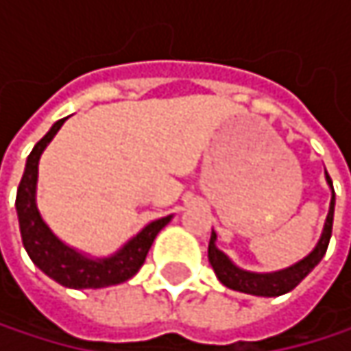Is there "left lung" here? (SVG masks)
<instances>
[{"mask_svg": "<svg viewBox=\"0 0 351 351\" xmlns=\"http://www.w3.org/2000/svg\"><path fill=\"white\" fill-rule=\"evenodd\" d=\"M327 175V173H325ZM327 182L333 191V182L327 175ZM333 207H335V193L331 195V205H329V213H327V219H325V228H323V234H321V240L315 245V250L303 258L299 264L287 268V270H280V272H272V274H256V272H245L240 270L238 266H234L230 262V258L217 250L215 245V232L211 234V240H209V264L213 266L217 278L232 291H240V293H247V295H256V297H278V295H285L289 291H293L317 264L321 262V258L325 256L327 252V245H329V238H331V228H333Z\"/></svg>", "mask_w": 351, "mask_h": 351, "instance_id": "left-lung-1", "label": "left lung"}]
</instances>
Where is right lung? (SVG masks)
Returning a JSON list of instances; mask_svg holds the SVG:
<instances>
[{
  "mask_svg": "<svg viewBox=\"0 0 351 351\" xmlns=\"http://www.w3.org/2000/svg\"><path fill=\"white\" fill-rule=\"evenodd\" d=\"M64 119H58L50 128V132L36 144L34 150L30 152V156L26 160V171L20 180L18 195H16V209H18L22 242L36 266L46 276H50L52 280H56L62 287L104 289V287L125 282L142 268L154 238L171 221V215L148 223L115 256L106 258V260H89L85 256H81L79 252H75L73 247L62 244L48 230V226L42 221V217L36 209V180H38L40 154L44 152L46 144L54 138V134L60 130Z\"/></svg>",
  "mask_w": 351,
  "mask_h": 351,
  "instance_id": "right-lung-1",
  "label": "right lung"
}]
</instances>
